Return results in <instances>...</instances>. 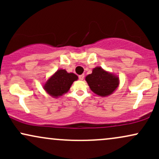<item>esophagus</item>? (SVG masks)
Here are the masks:
<instances>
[{"label": "esophagus", "instance_id": "1", "mask_svg": "<svg viewBox=\"0 0 159 159\" xmlns=\"http://www.w3.org/2000/svg\"><path fill=\"white\" fill-rule=\"evenodd\" d=\"M78 78H79L80 80H81V81H82V80H83L84 78V75H81L78 76Z\"/></svg>", "mask_w": 159, "mask_h": 159}]
</instances>
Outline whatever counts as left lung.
Masks as SVG:
<instances>
[{
	"label": "left lung",
	"mask_w": 159,
	"mask_h": 159,
	"mask_svg": "<svg viewBox=\"0 0 159 159\" xmlns=\"http://www.w3.org/2000/svg\"><path fill=\"white\" fill-rule=\"evenodd\" d=\"M90 90L100 96L112 94L118 87L120 80L118 76L97 66L93 69L92 73L85 78Z\"/></svg>",
	"instance_id": "8db88e82"
}]
</instances>
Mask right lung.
Listing matches in <instances>:
<instances>
[{
  "label": "right lung",
  "instance_id": "1",
  "mask_svg": "<svg viewBox=\"0 0 159 159\" xmlns=\"http://www.w3.org/2000/svg\"><path fill=\"white\" fill-rule=\"evenodd\" d=\"M78 78L75 74L68 73L65 69H58L45 82L43 88L50 96L57 98L68 92L72 83Z\"/></svg>",
  "mask_w": 159,
  "mask_h": 159
}]
</instances>
